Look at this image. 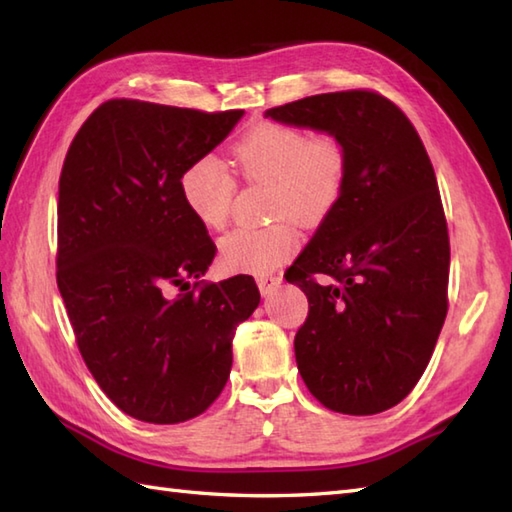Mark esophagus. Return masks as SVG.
Wrapping results in <instances>:
<instances>
[{
  "label": "esophagus",
  "mask_w": 512,
  "mask_h": 512,
  "mask_svg": "<svg viewBox=\"0 0 512 512\" xmlns=\"http://www.w3.org/2000/svg\"><path fill=\"white\" fill-rule=\"evenodd\" d=\"M257 286H259V292H262L264 297H270L273 292H277L281 288V277L262 275V277H257Z\"/></svg>",
  "instance_id": "esophagus-1"
}]
</instances>
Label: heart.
Masks as SVG:
<instances>
[{"label": "heart", "mask_w": 512, "mask_h": 512, "mask_svg": "<svg viewBox=\"0 0 512 512\" xmlns=\"http://www.w3.org/2000/svg\"><path fill=\"white\" fill-rule=\"evenodd\" d=\"M233 160L246 180L273 184V217L290 214L295 222L314 224L341 198L345 154L332 136L308 138L301 129L264 123L250 129L233 147ZM180 193L195 220L206 228H220L231 213L235 182L215 156H202L184 169ZM289 218L264 228H235L226 233L220 239L222 266L253 275L284 266L299 246V233Z\"/></svg>", "instance_id": "b5f03b06"}]
</instances>
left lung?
<instances>
[{
	"mask_svg": "<svg viewBox=\"0 0 512 512\" xmlns=\"http://www.w3.org/2000/svg\"><path fill=\"white\" fill-rule=\"evenodd\" d=\"M264 116L328 134L345 154L341 198L286 273L310 303L299 374L332 411L391 409L427 369L447 317L449 233L427 149L376 92L317 94Z\"/></svg>",
	"mask_w": 512,
	"mask_h": 512,
	"instance_id": "left-lung-1",
	"label": "left lung"
}]
</instances>
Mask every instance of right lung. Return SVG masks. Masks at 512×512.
<instances>
[{
  "label": "right lung",
  "mask_w": 512,
  "mask_h": 512,
  "mask_svg": "<svg viewBox=\"0 0 512 512\" xmlns=\"http://www.w3.org/2000/svg\"><path fill=\"white\" fill-rule=\"evenodd\" d=\"M242 116L114 99L83 123L65 156L59 292L85 365L136 420L200 416L231 374L237 323L259 306L248 275L200 286L215 244L180 193L184 169Z\"/></svg>",
  "instance_id": "add662e5"
}]
</instances>
